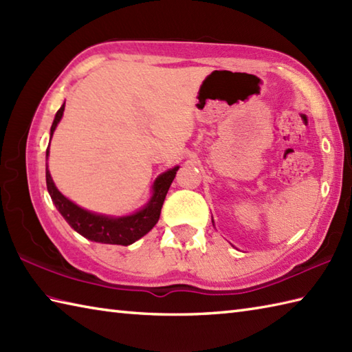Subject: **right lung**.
<instances>
[{
  "label": "right lung",
  "mask_w": 352,
  "mask_h": 352,
  "mask_svg": "<svg viewBox=\"0 0 352 352\" xmlns=\"http://www.w3.org/2000/svg\"><path fill=\"white\" fill-rule=\"evenodd\" d=\"M63 110H65V102L63 106L57 110L54 121H52L50 138H52V133H54L57 124L60 122V119L63 116ZM48 154H50V145L47 149V159H48ZM178 168L180 166L172 168L155 178V182L153 184V197L149 198L146 206L142 207L136 213L129 214V216H119V218L92 213L78 207L77 204H74L71 199L62 195V193L56 188V184L52 182L51 174L48 170V164H47V188L57 210L60 212L65 221L68 222L78 234L94 242L126 246L139 241L142 236H145L148 231L155 226L157 221H159L163 201L166 198V193L170 188V183L174 182Z\"/></svg>",
  "instance_id": "right-lung-1"
}]
</instances>
